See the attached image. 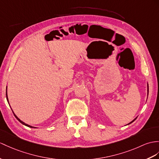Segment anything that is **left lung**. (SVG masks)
<instances>
[{
    "instance_id": "obj_1",
    "label": "left lung",
    "mask_w": 159,
    "mask_h": 159,
    "mask_svg": "<svg viewBox=\"0 0 159 159\" xmlns=\"http://www.w3.org/2000/svg\"><path fill=\"white\" fill-rule=\"evenodd\" d=\"M147 91H148V84H147ZM137 118V117H136ZM136 118H135L134 120H133V121H131L130 123H128V124H127V125H129L130 124V123H133L134 121H135V119H136Z\"/></svg>"
}]
</instances>
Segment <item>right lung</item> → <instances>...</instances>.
Wrapping results in <instances>:
<instances>
[{"label":"right lung","mask_w":159,"mask_h":159,"mask_svg":"<svg viewBox=\"0 0 159 159\" xmlns=\"http://www.w3.org/2000/svg\"><path fill=\"white\" fill-rule=\"evenodd\" d=\"M6 97H7V102H8V103L9 104V99H8V96H7V88H6ZM12 111H13V110H12ZM13 114H14V115H15V117H16V119L18 120V121L20 122L21 123H22L23 125H25V126H27V127H31V128H36V127H34V126H32V125H28V124H26V123H25L24 122H23L21 120H20L17 117V115H15V113H14V112L13 111Z\"/></svg>","instance_id":"right-lung-1"}]
</instances>
